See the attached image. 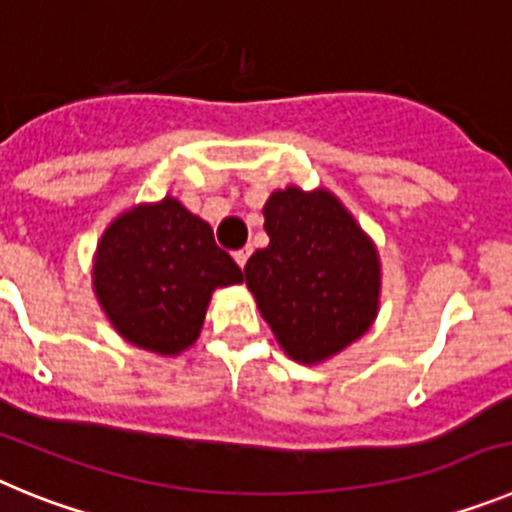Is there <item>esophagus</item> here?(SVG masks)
<instances>
[{"mask_svg": "<svg viewBox=\"0 0 512 512\" xmlns=\"http://www.w3.org/2000/svg\"><path fill=\"white\" fill-rule=\"evenodd\" d=\"M248 256H251V248H241V251H235L233 253V259H235V264L241 266H246V261H248Z\"/></svg>", "mask_w": 512, "mask_h": 512, "instance_id": "obj_1", "label": "esophagus"}]
</instances>
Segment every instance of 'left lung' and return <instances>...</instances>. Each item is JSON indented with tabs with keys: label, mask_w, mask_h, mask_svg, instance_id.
<instances>
[{
	"label": "left lung",
	"mask_w": 512,
	"mask_h": 512,
	"mask_svg": "<svg viewBox=\"0 0 512 512\" xmlns=\"http://www.w3.org/2000/svg\"><path fill=\"white\" fill-rule=\"evenodd\" d=\"M269 246L246 264V284L279 346L320 364L372 328L382 266L374 241L328 189L287 187L264 205Z\"/></svg>",
	"instance_id": "1"
}]
</instances>
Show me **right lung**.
Segmentation results:
<instances>
[{"mask_svg":"<svg viewBox=\"0 0 512 512\" xmlns=\"http://www.w3.org/2000/svg\"><path fill=\"white\" fill-rule=\"evenodd\" d=\"M243 271L215 246L212 228L174 197L115 217L99 238L92 284L112 328L153 354L187 351L217 287Z\"/></svg>","mask_w":512,"mask_h":512,"instance_id":"obj_1","label":"right lung"}]
</instances>
